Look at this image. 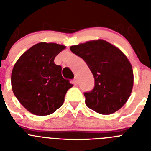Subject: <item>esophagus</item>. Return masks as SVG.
Here are the masks:
<instances>
[{
    "mask_svg": "<svg viewBox=\"0 0 151 151\" xmlns=\"http://www.w3.org/2000/svg\"><path fill=\"white\" fill-rule=\"evenodd\" d=\"M73 81H74V85H77V83H78V80H77V77H74V80H73Z\"/></svg>",
    "mask_w": 151,
    "mask_h": 151,
    "instance_id": "1",
    "label": "esophagus"
}]
</instances>
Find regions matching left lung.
<instances>
[{
    "instance_id": "left-lung-1",
    "label": "left lung",
    "mask_w": 151,
    "mask_h": 151,
    "mask_svg": "<svg viewBox=\"0 0 151 151\" xmlns=\"http://www.w3.org/2000/svg\"><path fill=\"white\" fill-rule=\"evenodd\" d=\"M70 50L85 60L95 80L93 91L84 93L87 106L101 115L119 110L134 85L132 66L126 55L103 39L71 46Z\"/></svg>"
}]
</instances>
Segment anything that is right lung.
I'll return each mask as SVG.
<instances>
[{
  "label": "right lung",
  "instance_id": "1",
  "mask_svg": "<svg viewBox=\"0 0 151 151\" xmlns=\"http://www.w3.org/2000/svg\"><path fill=\"white\" fill-rule=\"evenodd\" d=\"M64 49L66 46L59 44L39 42L26 50L13 67L12 91L33 115L44 116L55 112L73 86L62 77L61 66L54 62Z\"/></svg>",
  "mask_w": 151,
  "mask_h": 151
}]
</instances>
